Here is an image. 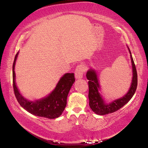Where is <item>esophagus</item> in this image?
<instances>
[{"instance_id":"34e87169","label":"esophagus","mask_w":148,"mask_h":148,"mask_svg":"<svg viewBox=\"0 0 148 148\" xmlns=\"http://www.w3.org/2000/svg\"><path fill=\"white\" fill-rule=\"evenodd\" d=\"M85 71H86V67H85L84 64L77 65L74 71L75 77H76V78L79 79L82 78V77H83V75Z\"/></svg>"}]
</instances>
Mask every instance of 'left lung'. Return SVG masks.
<instances>
[{
	"label": "left lung",
	"instance_id": "obj_1",
	"mask_svg": "<svg viewBox=\"0 0 148 148\" xmlns=\"http://www.w3.org/2000/svg\"><path fill=\"white\" fill-rule=\"evenodd\" d=\"M129 51L130 53H131L133 76H132L131 86L130 87L129 92L121 99L116 100V101H113L108 104H105L101 94L99 92L100 86L95 71H94L93 70H89L87 72L86 76L87 79L89 80L88 97L89 99V106L95 114L99 115H106L116 112L123 106L125 104H126L134 95L137 88L138 76L136 66H135L130 50Z\"/></svg>",
	"mask_w": 148,
	"mask_h": 148
}]
</instances>
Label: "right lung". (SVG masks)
I'll use <instances>...</instances> for the list:
<instances>
[{
    "mask_svg": "<svg viewBox=\"0 0 148 148\" xmlns=\"http://www.w3.org/2000/svg\"><path fill=\"white\" fill-rule=\"evenodd\" d=\"M17 53L13 63V87L15 96L21 107L29 113L39 117L55 119L59 117L66 106L67 96L75 81L74 73H66L60 79L57 86L47 97L35 102L29 101L20 95L15 82L14 67Z\"/></svg>",
    "mask_w": 148,
    "mask_h": 148,
    "instance_id": "obj_1",
    "label": "right lung"
}]
</instances>
